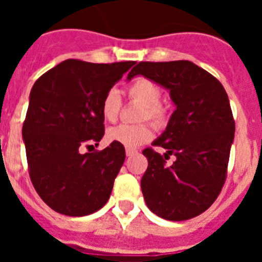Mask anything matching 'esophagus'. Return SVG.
I'll return each instance as SVG.
<instances>
[{
	"label": "esophagus",
	"instance_id": "34e87169",
	"mask_svg": "<svg viewBox=\"0 0 262 262\" xmlns=\"http://www.w3.org/2000/svg\"><path fill=\"white\" fill-rule=\"evenodd\" d=\"M126 155H127V157H131V156H134V155H138V149H129V148H127Z\"/></svg>",
	"mask_w": 262,
	"mask_h": 262
}]
</instances>
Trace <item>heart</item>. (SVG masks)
Segmentation results:
<instances>
[{
  "mask_svg": "<svg viewBox=\"0 0 262 262\" xmlns=\"http://www.w3.org/2000/svg\"><path fill=\"white\" fill-rule=\"evenodd\" d=\"M127 94L131 101L140 103L143 108L140 110L139 120H151L155 126H163L165 123L168 113L165 106L161 103L163 90L155 81L147 77H136L131 81L127 86ZM122 108V98L115 89L106 92L101 103V114L106 122H115L119 117ZM152 136V129L148 124H138V126H128L120 124L117 127H111L106 134L108 142L123 147L134 149L139 145L147 143Z\"/></svg>",
  "mask_w": 262,
  "mask_h": 262,
  "instance_id": "1",
  "label": "heart"
}]
</instances>
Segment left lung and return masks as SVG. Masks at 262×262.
<instances>
[{"label": "left lung", "instance_id": "obj_1", "mask_svg": "<svg viewBox=\"0 0 262 262\" xmlns=\"http://www.w3.org/2000/svg\"><path fill=\"white\" fill-rule=\"evenodd\" d=\"M142 75L166 88L174 102L166 129L155 147L145 148L148 168L142 191L148 209L166 221L181 222L209 209L227 178L235 120L223 85L209 72L187 60L140 61L127 78ZM174 154L176 161L166 165Z\"/></svg>", "mask_w": 262, "mask_h": 262}]
</instances>
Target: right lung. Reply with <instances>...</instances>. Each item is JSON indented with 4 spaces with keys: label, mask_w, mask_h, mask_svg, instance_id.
<instances>
[{
    "label": "right lung",
    "mask_w": 262,
    "mask_h": 262,
    "mask_svg": "<svg viewBox=\"0 0 262 262\" xmlns=\"http://www.w3.org/2000/svg\"><path fill=\"white\" fill-rule=\"evenodd\" d=\"M135 61L94 64L68 59L41 75L32 86L22 136L36 193L68 216L98 211L110 198L126 159L123 145L96 147L105 135L101 103Z\"/></svg>",
    "instance_id": "add662e5"
}]
</instances>
